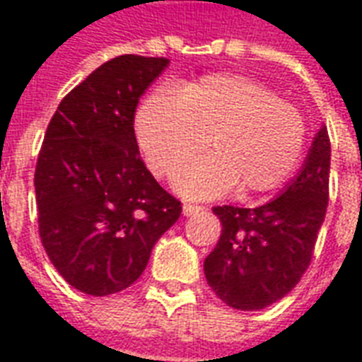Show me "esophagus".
<instances>
[{
  "instance_id": "esophagus-1",
  "label": "esophagus",
  "mask_w": 362,
  "mask_h": 362,
  "mask_svg": "<svg viewBox=\"0 0 362 362\" xmlns=\"http://www.w3.org/2000/svg\"><path fill=\"white\" fill-rule=\"evenodd\" d=\"M203 210H204V206H201V204H195V203L184 204V216H197V214H201Z\"/></svg>"
}]
</instances>
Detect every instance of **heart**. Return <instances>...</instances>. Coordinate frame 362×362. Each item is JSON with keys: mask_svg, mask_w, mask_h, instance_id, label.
I'll return each instance as SVG.
<instances>
[{"mask_svg": "<svg viewBox=\"0 0 362 362\" xmlns=\"http://www.w3.org/2000/svg\"><path fill=\"white\" fill-rule=\"evenodd\" d=\"M136 135L148 165L173 176L186 197L206 199L238 184L244 193L276 189L303 158L306 124L295 105L263 84L237 75H210L180 93L156 92L136 116Z\"/></svg>", "mask_w": 362, "mask_h": 362, "instance_id": "1", "label": "heart"}]
</instances>
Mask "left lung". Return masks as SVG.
I'll return each mask as SVG.
<instances>
[{
    "label": "left lung",
    "instance_id": "1",
    "mask_svg": "<svg viewBox=\"0 0 362 362\" xmlns=\"http://www.w3.org/2000/svg\"><path fill=\"white\" fill-rule=\"evenodd\" d=\"M329 170L331 141L327 127H321L303 170L280 197L257 209H212L221 235L204 259V276L227 306L267 308L300 281L325 220Z\"/></svg>",
    "mask_w": 362,
    "mask_h": 362
}]
</instances>
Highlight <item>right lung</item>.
Wrapping results in <instances>:
<instances>
[{
	"instance_id": "add662e5",
	"label": "right lung",
	"mask_w": 362,
	"mask_h": 362,
	"mask_svg": "<svg viewBox=\"0 0 362 362\" xmlns=\"http://www.w3.org/2000/svg\"><path fill=\"white\" fill-rule=\"evenodd\" d=\"M167 58L124 54L71 90L48 124L35 165L39 237L64 280L81 293L124 291L153 244L182 214L139 156V98Z\"/></svg>"
}]
</instances>
